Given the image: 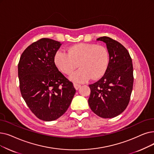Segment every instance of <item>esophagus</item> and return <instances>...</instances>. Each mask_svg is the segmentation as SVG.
<instances>
[{
  "instance_id": "34e87169",
  "label": "esophagus",
  "mask_w": 154,
  "mask_h": 154,
  "mask_svg": "<svg viewBox=\"0 0 154 154\" xmlns=\"http://www.w3.org/2000/svg\"><path fill=\"white\" fill-rule=\"evenodd\" d=\"M73 86H74V88L76 90H78L79 89V88H81V85L80 84H76V83H73Z\"/></svg>"
}]
</instances>
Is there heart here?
I'll use <instances>...</instances> for the list:
<instances>
[{"label":"heart","mask_w":154,"mask_h":154,"mask_svg":"<svg viewBox=\"0 0 154 154\" xmlns=\"http://www.w3.org/2000/svg\"><path fill=\"white\" fill-rule=\"evenodd\" d=\"M109 60L107 48L94 43H78L69 47L68 53L59 50L54 56L56 66L64 74H70L79 64L80 69L70 76L71 81L79 83L90 78L96 80L102 77L108 69Z\"/></svg>","instance_id":"1"}]
</instances>
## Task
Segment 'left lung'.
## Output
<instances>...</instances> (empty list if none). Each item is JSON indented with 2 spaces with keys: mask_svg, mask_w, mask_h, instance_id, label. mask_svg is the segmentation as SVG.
Returning <instances> with one entry per match:
<instances>
[{
  "mask_svg": "<svg viewBox=\"0 0 154 154\" xmlns=\"http://www.w3.org/2000/svg\"><path fill=\"white\" fill-rule=\"evenodd\" d=\"M97 40L106 44L110 60L103 77L89 85L88 103L96 115L111 118L123 112L129 103L133 85L132 60L128 50L117 41L107 36Z\"/></svg>",
  "mask_w": 154,
  "mask_h": 154,
  "instance_id": "obj_1",
  "label": "left lung"
}]
</instances>
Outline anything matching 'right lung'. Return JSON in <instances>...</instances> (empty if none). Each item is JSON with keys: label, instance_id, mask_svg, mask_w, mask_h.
<instances>
[{"label": "right lung", "instance_id": "obj_1", "mask_svg": "<svg viewBox=\"0 0 154 154\" xmlns=\"http://www.w3.org/2000/svg\"><path fill=\"white\" fill-rule=\"evenodd\" d=\"M61 45L51 39H40L26 48L18 64L22 97L34 115L46 122L62 116L76 92L54 62Z\"/></svg>", "mask_w": 154, "mask_h": 154}]
</instances>
